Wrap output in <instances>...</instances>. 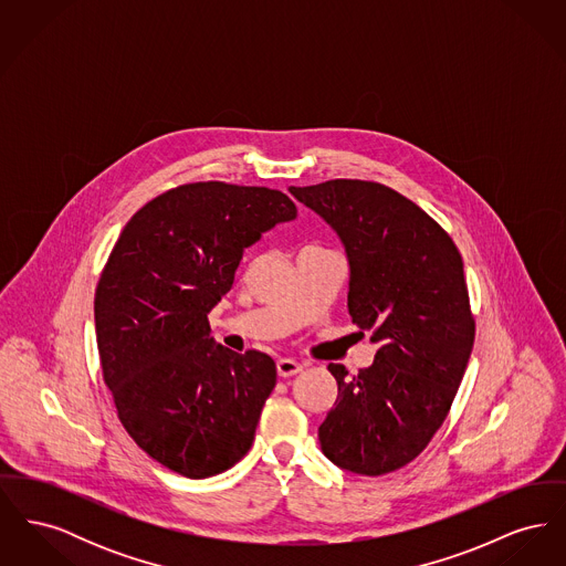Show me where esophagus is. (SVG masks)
<instances>
[{
  "instance_id": "34e87169",
  "label": "esophagus",
  "mask_w": 566,
  "mask_h": 566,
  "mask_svg": "<svg viewBox=\"0 0 566 566\" xmlns=\"http://www.w3.org/2000/svg\"><path fill=\"white\" fill-rule=\"evenodd\" d=\"M275 367H277V376L280 377L296 376V374L303 371V365L296 363L293 358H280Z\"/></svg>"
}]
</instances>
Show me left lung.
I'll return each mask as SVG.
<instances>
[{
    "mask_svg": "<svg viewBox=\"0 0 566 566\" xmlns=\"http://www.w3.org/2000/svg\"><path fill=\"white\" fill-rule=\"evenodd\" d=\"M344 243L352 323L371 331L374 363L328 365L337 399L318 439L324 457L384 475L418 457L443 424L475 339L462 256L452 238L397 190L365 180L291 187Z\"/></svg>",
    "mask_w": 566,
    "mask_h": 566,
    "instance_id": "1",
    "label": "left lung"
}]
</instances>
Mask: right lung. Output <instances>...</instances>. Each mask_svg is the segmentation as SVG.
Masks as SVG:
<instances>
[{
    "label": "right lung",
    "instance_id": "right-lung-1",
    "mask_svg": "<svg viewBox=\"0 0 566 566\" xmlns=\"http://www.w3.org/2000/svg\"><path fill=\"white\" fill-rule=\"evenodd\" d=\"M295 218L280 190L195 182L148 201L109 252L95 291L104 381L135 443L185 478L231 469L254 441L275 363L216 344L208 314L243 250Z\"/></svg>",
    "mask_w": 566,
    "mask_h": 566
}]
</instances>
